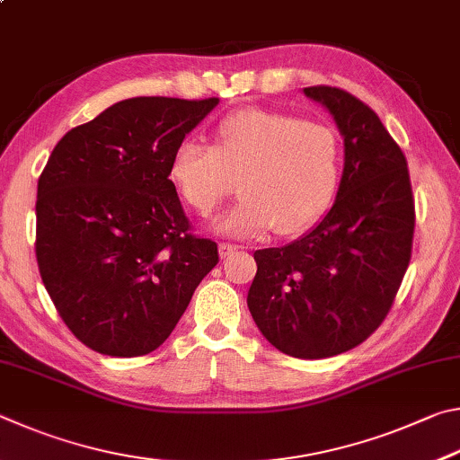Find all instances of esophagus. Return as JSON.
<instances>
[{"label": "esophagus", "mask_w": 460, "mask_h": 460, "mask_svg": "<svg viewBox=\"0 0 460 460\" xmlns=\"http://www.w3.org/2000/svg\"><path fill=\"white\" fill-rule=\"evenodd\" d=\"M238 244H230V243H222L220 244V248H217V251H220V256L222 259H226V256H230L232 252H236L238 251Z\"/></svg>", "instance_id": "34e87169"}]
</instances>
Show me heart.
I'll return each instance as SVG.
<instances>
[{"label":"heart","instance_id":"1","mask_svg":"<svg viewBox=\"0 0 460 460\" xmlns=\"http://www.w3.org/2000/svg\"><path fill=\"white\" fill-rule=\"evenodd\" d=\"M341 141L332 127L287 112L243 109L216 125L214 145L185 139L169 164L175 191L199 216L243 193L217 228L234 236H299L323 217L341 180Z\"/></svg>","mask_w":460,"mask_h":460}]
</instances>
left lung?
Listing matches in <instances>:
<instances>
[{
    "label": "left lung",
    "instance_id": "8db88e82",
    "mask_svg": "<svg viewBox=\"0 0 460 460\" xmlns=\"http://www.w3.org/2000/svg\"><path fill=\"white\" fill-rule=\"evenodd\" d=\"M345 143L335 204L309 234L254 252L248 309L279 351L340 356L372 335L396 299L412 256L414 196L408 161L380 117L337 86H309Z\"/></svg>",
    "mask_w": 460,
    "mask_h": 460
}]
</instances>
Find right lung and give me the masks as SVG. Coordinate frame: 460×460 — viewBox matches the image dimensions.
Segmentation results:
<instances>
[{"label":"right lung","instance_id":"1","mask_svg":"<svg viewBox=\"0 0 460 460\" xmlns=\"http://www.w3.org/2000/svg\"><path fill=\"white\" fill-rule=\"evenodd\" d=\"M217 99L135 96L62 137L38 180L36 259L80 343L157 349L220 256L193 234L169 180L173 151Z\"/></svg>","mask_w":460,"mask_h":460}]
</instances>
